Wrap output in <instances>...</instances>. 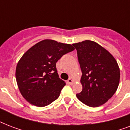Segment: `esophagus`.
<instances>
[{"instance_id": "esophagus-1", "label": "esophagus", "mask_w": 130, "mask_h": 130, "mask_svg": "<svg viewBox=\"0 0 130 130\" xmlns=\"http://www.w3.org/2000/svg\"><path fill=\"white\" fill-rule=\"evenodd\" d=\"M73 78L70 77V78H69V79L67 80V84H70V85H71V84H73Z\"/></svg>"}]
</instances>
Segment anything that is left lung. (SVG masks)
Wrapping results in <instances>:
<instances>
[{"mask_svg": "<svg viewBox=\"0 0 130 130\" xmlns=\"http://www.w3.org/2000/svg\"><path fill=\"white\" fill-rule=\"evenodd\" d=\"M72 45L77 50L82 73V90L76 96L89 107L105 104L113 96L119 86L120 71L117 61L95 42L85 40Z\"/></svg>", "mask_w": 130, "mask_h": 130, "instance_id": "8db88e82", "label": "left lung"}]
</instances>
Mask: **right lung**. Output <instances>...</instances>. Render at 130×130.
I'll list each match as a JSON object with an SVG mask.
<instances>
[{
    "instance_id": "add662e5",
    "label": "right lung",
    "mask_w": 130,
    "mask_h": 130,
    "mask_svg": "<svg viewBox=\"0 0 130 130\" xmlns=\"http://www.w3.org/2000/svg\"><path fill=\"white\" fill-rule=\"evenodd\" d=\"M73 50L71 44L44 40L22 56L15 76L20 92L26 101L42 107L59 98L65 83L59 78L56 63Z\"/></svg>"
}]
</instances>
